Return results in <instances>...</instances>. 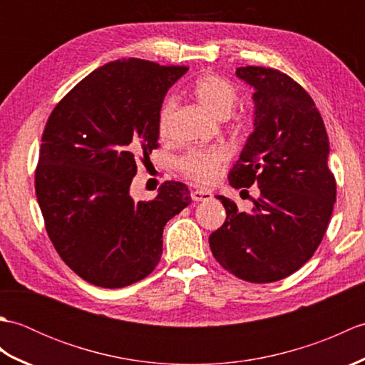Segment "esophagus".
Returning <instances> with one entry per match:
<instances>
[{
	"label": "esophagus",
	"instance_id": "1",
	"mask_svg": "<svg viewBox=\"0 0 365 365\" xmlns=\"http://www.w3.org/2000/svg\"><path fill=\"white\" fill-rule=\"evenodd\" d=\"M212 197H213V195L207 190H192L191 191V199L195 200V202H202V200H208Z\"/></svg>",
	"mask_w": 365,
	"mask_h": 365
}]
</instances>
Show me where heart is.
<instances>
[{
	"label": "heart",
	"instance_id": "heart-1",
	"mask_svg": "<svg viewBox=\"0 0 365 365\" xmlns=\"http://www.w3.org/2000/svg\"><path fill=\"white\" fill-rule=\"evenodd\" d=\"M196 98L202 103L207 110H210L218 118H226V115L234 110V106L238 100L237 88L222 78L220 75L207 73L195 83L192 86ZM177 100L175 97H168L163 102L160 113H158V130L165 136L169 131L170 119L175 111ZM243 119V118H238ZM243 122V120H240ZM230 157V150L226 145H210V147H196L187 152L178 161V169L180 173L191 178V180L199 183H210L218 177L221 166Z\"/></svg>",
	"mask_w": 365,
	"mask_h": 365
}]
</instances>
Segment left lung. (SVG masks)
<instances>
[{
	"mask_svg": "<svg viewBox=\"0 0 365 365\" xmlns=\"http://www.w3.org/2000/svg\"><path fill=\"white\" fill-rule=\"evenodd\" d=\"M237 76L254 88L255 118L229 182L237 190L255 183L260 197L246 213L216 196L227 216L208 242L224 269L267 284L290 276L317 251L336 202V178L327 128L306 89L269 67H238Z\"/></svg>",
	"mask_w": 365,
	"mask_h": 365,
	"instance_id": "1",
	"label": "left lung"
}]
</instances>
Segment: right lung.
Listing matches in <instances>:
<instances>
[{
	"mask_svg": "<svg viewBox=\"0 0 365 365\" xmlns=\"http://www.w3.org/2000/svg\"><path fill=\"white\" fill-rule=\"evenodd\" d=\"M185 66L138 58L96 68L54 106L42 135L36 195L45 229L67 267L92 285L120 289L158 265L163 229L190 205V190L166 180L135 202L138 157L158 147V113Z\"/></svg>",
	"mask_w": 365,
	"mask_h": 365,
	"instance_id": "1",
	"label": "right lung"
}]
</instances>
